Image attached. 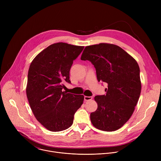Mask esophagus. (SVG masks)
Wrapping results in <instances>:
<instances>
[{
	"mask_svg": "<svg viewBox=\"0 0 161 161\" xmlns=\"http://www.w3.org/2000/svg\"><path fill=\"white\" fill-rule=\"evenodd\" d=\"M92 96H85L84 97V99H85V101H91L92 99Z\"/></svg>",
	"mask_w": 161,
	"mask_h": 161,
	"instance_id": "34e87169",
	"label": "esophagus"
}]
</instances>
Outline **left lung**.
<instances>
[{
  "label": "left lung",
  "mask_w": 161,
  "mask_h": 161,
  "mask_svg": "<svg viewBox=\"0 0 161 161\" xmlns=\"http://www.w3.org/2000/svg\"><path fill=\"white\" fill-rule=\"evenodd\" d=\"M81 60L91 62L98 81L108 84L106 94L94 97L97 109L90 113L92 124L104 131L118 130L131 117L141 94L138 64L119 46L108 43L86 47Z\"/></svg>",
  "instance_id": "obj_1"
}]
</instances>
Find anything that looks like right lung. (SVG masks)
I'll use <instances>...</instances> for the list:
<instances>
[{
	"instance_id": "1",
	"label": "right lung",
	"mask_w": 161,
	"mask_h": 161,
	"mask_svg": "<svg viewBox=\"0 0 161 161\" xmlns=\"http://www.w3.org/2000/svg\"><path fill=\"white\" fill-rule=\"evenodd\" d=\"M84 47L65 42L51 44L31 64L26 93L35 117L46 129L58 132L71 127L74 114L84 100L83 95L63 91L71 83L69 71Z\"/></svg>"
}]
</instances>
